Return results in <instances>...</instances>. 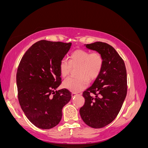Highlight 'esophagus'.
Instances as JSON below:
<instances>
[{"label": "esophagus", "mask_w": 148, "mask_h": 148, "mask_svg": "<svg viewBox=\"0 0 148 148\" xmlns=\"http://www.w3.org/2000/svg\"><path fill=\"white\" fill-rule=\"evenodd\" d=\"M76 95H77V93L74 92H73L72 93H71V96H72V97H74Z\"/></svg>", "instance_id": "esophagus-1"}]
</instances>
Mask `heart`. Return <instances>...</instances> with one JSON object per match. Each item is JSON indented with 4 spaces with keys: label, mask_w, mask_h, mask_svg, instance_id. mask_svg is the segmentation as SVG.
Masks as SVG:
<instances>
[{
    "label": "heart",
    "mask_w": 148,
    "mask_h": 148,
    "mask_svg": "<svg viewBox=\"0 0 148 148\" xmlns=\"http://www.w3.org/2000/svg\"><path fill=\"white\" fill-rule=\"evenodd\" d=\"M103 66V57L100 53L78 49L71 53L69 60H62L59 70L62 77L68 76L72 68L78 67V78H68L63 86L73 92H79L86 88L89 81H93L99 75Z\"/></svg>",
    "instance_id": "obj_1"
}]
</instances>
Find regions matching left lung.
I'll use <instances>...</instances> for the list:
<instances>
[{
  "label": "left lung",
  "instance_id": "obj_1",
  "mask_svg": "<svg viewBox=\"0 0 148 148\" xmlns=\"http://www.w3.org/2000/svg\"><path fill=\"white\" fill-rule=\"evenodd\" d=\"M84 46L101 53L103 66L92 86L83 93L85 102L79 114L88 126L101 128L112 122L122 108L127 92L126 67L109 44L96 42Z\"/></svg>",
  "mask_w": 148,
  "mask_h": 148
}]
</instances>
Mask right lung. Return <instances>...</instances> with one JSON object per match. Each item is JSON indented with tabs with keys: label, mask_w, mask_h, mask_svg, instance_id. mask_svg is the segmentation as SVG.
Masks as SVG:
<instances>
[{
	"label": "right lung",
	"mask_w": 148,
	"mask_h": 148,
	"mask_svg": "<svg viewBox=\"0 0 148 148\" xmlns=\"http://www.w3.org/2000/svg\"><path fill=\"white\" fill-rule=\"evenodd\" d=\"M71 46V42L41 40L28 49L20 62L16 73L19 103L26 117L39 128L58 125L62 108L71 99L68 89L57 91L62 79L60 63Z\"/></svg>",
	"instance_id": "right-lung-1"
}]
</instances>
